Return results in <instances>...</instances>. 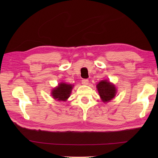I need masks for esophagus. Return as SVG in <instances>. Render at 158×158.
<instances>
[{"instance_id":"obj_1","label":"esophagus","mask_w":158,"mask_h":158,"mask_svg":"<svg viewBox=\"0 0 158 158\" xmlns=\"http://www.w3.org/2000/svg\"><path fill=\"white\" fill-rule=\"evenodd\" d=\"M81 83H82V84H83V85H88V83H89V81H88V79H84L82 80Z\"/></svg>"}]
</instances>
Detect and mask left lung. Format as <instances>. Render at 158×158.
<instances>
[{"label": "left lung", "instance_id": "obj_1", "mask_svg": "<svg viewBox=\"0 0 158 158\" xmlns=\"http://www.w3.org/2000/svg\"><path fill=\"white\" fill-rule=\"evenodd\" d=\"M99 95L103 102H107L115 98L117 89L115 85L106 80H102L96 85Z\"/></svg>", "mask_w": 158, "mask_h": 158}]
</instances>
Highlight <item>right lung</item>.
<instances>
[{"label": "right lung", "instance_id": "right-lung-1", "mask_svg": "<svg viewBox=\"0 0 158 158\" xmlns=\"http://www.w3.org/2000/svg\"><path fill=\"white\" fill-rule=\"evenodd\" d=\"M73 86L71 84H66L63 82L59 83L58 86L52 90L53 98L58 101H66L71 94Z\"/></svg>", "mask_w": 158, "mask_h": 158}]
</instances>
